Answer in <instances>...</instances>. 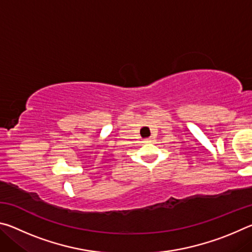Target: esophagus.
<instances>
[{
  "mask_svg": "<svg viewBox=\"0 0 252 252\" xmlns=\"http://www.w3.org/2000/svg\"><path fill=\"white\" fill-rule=\"evenodd\" d=\"M144 142H146V143L151 142V139H146V140H144Z\"/></svg>",
  "mask_w": 252,
  "mask_h": 252,
  "instance_id": "34e87169",
  "label": "esophagus"
}]
</instances>
